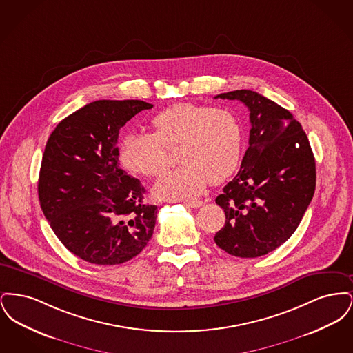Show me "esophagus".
<instances>
[{"label":"esophagus","mask_w":353,"mask_h":353,"mask_svg":"<svg viewBox=\"0 0 353 353\" xmlns=\"http://www.w3.org/2000/svg\"><path fill=\"white\" fill-rule=\"evenodd\" d=\"M185 205L186 206H190V208H200V206H202L203 205V201H186L185 202Z\"/></svg>","instance_id":"esophagus-1"}]
</instances>
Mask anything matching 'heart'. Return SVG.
Returning <instances> with one entry per match:
<instances>
[{"mask_svg": "<svg viewBox=\"0 0 353 353\" xmlns=\"http://www.w3.org/2000/svg\"><path fill=\"white\" fill-rule=\"evenodd\" d=\"M152 127L153 134H125L119 145V160L132 173L157 177L168 168L165 148L179 147L183 165L154 184L153 194L157 199H194L209 181L222 183L238 165L242 132L238 120L228 110L177 103L152 119Z\"/></svg>", "mask_w": 353, "mask_h": 353, "instance_id": "b5f03b06", "label": "heart"}]
</instances>
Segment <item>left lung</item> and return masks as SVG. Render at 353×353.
Instances as JSON below:
<instances>
[{"label": "left lung", "mask_w": 353, "mask_h": 353, "mask_svg": "<svg viewBox=\"0 0 353 353\" xmlns=\"http://www.w3.org/2000/svg\"><path fill=\"white\" fill-rule=\"evenodd\" d=\"M216 98L242 101L252 130L239 172L216 199L226 221L214 242L230 255L256 258L299 226L315 192V157L301 123L275 101L250 90Z\"/></svg>", "instance_id": "left-lung-1"}]
</instances>
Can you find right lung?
Returning <instances> with one entry per match:
<instances>
[{
  "label": "right lung",
  "instance_id": "obj_1",
  "mask_svg": "<svg viewBox=\"0 0 353 353\" xmlns=\"http://www.w3.org/2000/svg\"><path fill=\"white\" fill-rule=\"evenodd\" d=\"M152 104L97 101L63 119L46 143L38 180L42 212L58 239L94 265H120L147 246L157 206L119 165L120 128Z\"/></svg>",
  "mask_w": 353,
  "mask_h": 353
}]
</instances>
